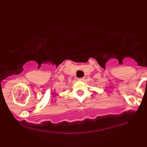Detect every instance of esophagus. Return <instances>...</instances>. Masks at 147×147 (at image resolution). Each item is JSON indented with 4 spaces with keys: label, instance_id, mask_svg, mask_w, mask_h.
<instances>
[{
    "label": "esophagus",
    "instance_id": "esophagus-1",
    "mask_svg": "<svg viewBox=\"0 0 147 147\" xmlns=\"http://www.w3.org/2000/svg\"><path fill=\"white\" fill-rule=\"evenodd\" d=\"M77 80L79 81H84V78H77Z\"/></svg>",
    "mask_w": 147,
    "mask_h": 147
}]
</instances>
